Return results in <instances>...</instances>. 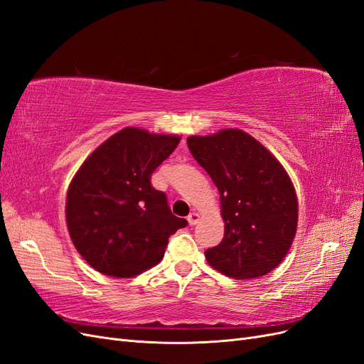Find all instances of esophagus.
Returning <instances> with one entry per match:
<instances>
[{
	"instance_id": "1",
	"label": "esophagus",
	"mask_w": 364,
	"mask_h": 364,
	"mask_svg": "<svg viewBox=\"0 0 364 364\" xmlns=\"http://www.w3.org/2000/svg\"><path fill=\"white\" fill-rule=\"evenodd\" d=\"M186 220H188V223H190L191 226H194V225H197V223H199V220H200V215H199V214H197V213H191V214L188 215V218H186Z\"/></svg>"
}]
</instances>
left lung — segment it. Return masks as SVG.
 <instances>
[{
  "label": "left lung",
  "mask_w": 364,
  "mask_h": 364,
  "mask_svg": "<svg viewBox=\"0 0 364 364\" xmlns=\"http://www.w3.org/2000/svg\"><path fill=\"white\" fill-rule=\"evenodd\" d=\"M186 144L222 202L225 237L205 252L209 266L235 279L264 277L281 264L296 235L299 206L287 171L240 129L190 136Z\"/></svg>",
  "instance_id": "8db88e82"
}]
</instances>
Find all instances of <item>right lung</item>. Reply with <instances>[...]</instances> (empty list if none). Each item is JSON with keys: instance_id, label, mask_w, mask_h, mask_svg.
Here are the masks:
<instances>
[{"instance_id": "1", "label": "right lung", "mask_w": 364, "mask_h": 364, "mask_svg": "<svg viewBox=\"0 0 364 364\" xmlns=\"http://www.w3.org/2000/svg\"><path fill=\"white\" fill-rule=\"evenodd\" d=\"M176 135L126 127L82 164L67 194L73 243L92 269L130 278L156 266L168 238L188 225L173 215L167 196L150 178L178 147Z\"/></svg>"}]
</instances>
